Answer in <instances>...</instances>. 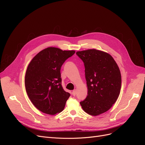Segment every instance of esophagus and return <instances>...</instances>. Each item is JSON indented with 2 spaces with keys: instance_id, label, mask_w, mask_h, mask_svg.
Wrapping results in <instances>:
<instances>
[{
  "instance_id": "1",
  "label": "esophagus",
  "mask_w": 145,
  "mask_h": 145,
  "mask_svg": "<svg viewBox=\"0 0 145 145\" xmlns=\"http://www.w3.org/2000/svg\"><path fill=\"white\" fill-rule=\"evenodd\" d=\"M72 95L74 96L76 95V89H74V90L72 91Z\"/></svg>"
}]
</instances>
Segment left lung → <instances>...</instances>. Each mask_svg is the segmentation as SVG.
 I'll return each mask as SVG.
<instances>
[{"label":"left lung","mask_w":145,"mask_h":145,"mask_svg":"<svg viewBox=\"0 0 145 145\" xmlns=\"http://www.w3.org/2000/svg\"><path fill=\"white\" fill-rule=\"evenodd\" d=\"M76 55L84 62L88 96L80 102L89 115L97 116L109 110L120 95L121 74L113 57L95 49L78 51Z\"/></svg>","instance_id":"1"}]
</instances>
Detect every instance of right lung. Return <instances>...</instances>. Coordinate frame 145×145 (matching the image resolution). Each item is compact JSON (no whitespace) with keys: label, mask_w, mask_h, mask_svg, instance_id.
Masks as SVG:
<instances>
[{"label":"right lung","mask_w":145,"mask_h":145,"mask_svg":"<svg viewBox=\"0 0 145 145\" xmlns=\"http://www.w3.org/2000/svg\"><path fill=\"white\" fill-rule=\"evenodd\" d=\"M74 53L48 47L29 63L25 78L26 91L30 101L42 112L53 115L64 109L71 95L62 86L60 68Z\"/></svg>","instance_id":"right-lung-1"}]
</instances>
